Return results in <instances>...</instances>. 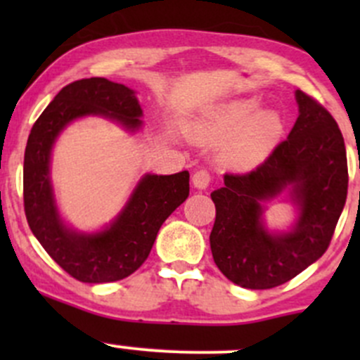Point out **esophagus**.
<instances>
[{
	"label": "esophagus",
	"instance_id": "esophagus-1",
	"mask_svg": "<svg viewBox=\"0 0 360 360\" xmlns=\"http://www.w3.org/2000/svg\"><path fill=\"white\" fill-rule=\"evenodd\" d=\"M210 181H212V174L209 170L200 169L193 174V186L198 188V190H205L210 184Z\"/></svg>",
	"mask_w": 360,
	"mask_h": 360
}]
</instances>
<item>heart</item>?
<instances>
[{"mask_svg":"<svg viewBox=\"0 0 360 360\" xmlns=\"http://www.w3.org/2000/svg\"><path fill=\"white\" fill-rule=\"evenodd\" d=\"M284 132L278 112L259 111L256 99H237L212 108L197 125L207 143H228L226 160L237 169H250L274 151Z\"/></svg>","mask_w":360,"mask_h":360,"instance_id":"obj_1","label":"heart"}]
</instances>
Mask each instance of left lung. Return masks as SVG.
<instances>
[{
    "instance_id": "left-lung-1",
    "label": "left lung",
    "mask_w": 360,
    "mask_h": 360,
    "mask_svg": "<svg viewBox=\"0 0 360 360\" xmlns=\"http://www.w3.org/2000/svg\"><path fill=\"white\" fill-rule=\"evenodd\" d=\"M300 116L288 139L249 172H226L212 191L214 263L233 284L271 289L285 284L326 252L347 200V150L336 120L314 97L296 90ZM292 188L300 207L292 232L271 236L260 223L264 200Z\"/></svg>"
}]
</instances>
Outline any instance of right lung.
Masks as SVG:
<instances>
[{
  "mask_svg": "<svg viewBox=\"0 0 360 360\" xmlns=\"http://www.w3.org/2000/svg\"><path fill=\"white\" fill-rule=\"evenodd\" d=\"M85 115L108 116L130 130L143 123L136 94L122 83L83 78L64 86L29 134L24 155V210L34 237L64 271L79 282L103 284L129 277L146 261L163 221L190 195V174H148L110 228L94 235L69 231L53 202L50 150L60 130Z\"/></svg>",
  "mask_w": 360,
  "mask_h": 360,
  "instance_id": "add662e5",
  "label": "right lung"
}]
</instances>
